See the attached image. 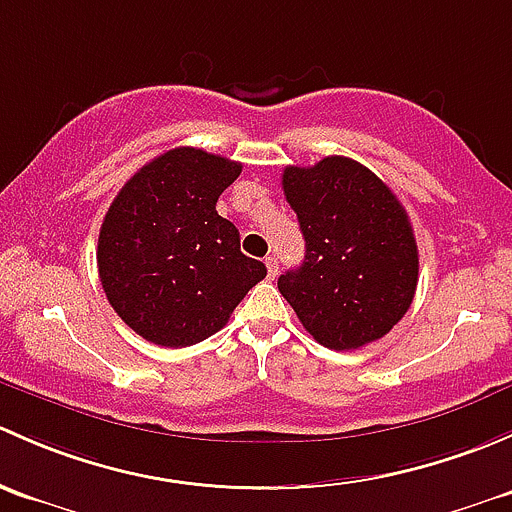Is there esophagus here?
I'll list each match as a JSON object with an SVG mask.
<instances>
[{
	"instance_id": "esophagus-1",
	"label": "esophagus",
	"mask_w": 512,
	"mask_h": 512,
	"mask_svg": "<svg viewBox=\"0 0 512 512\" xmlns=\"http://www.w3.org/2000/svg\"><path fill=\"white\" fill-rule=\"evenodd\" d=\"M266 268H268V278H276L278 276V258L266 256Z\"/></svg>"
}]
</instances>
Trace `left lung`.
Masks as SVG:
<instances>
[{"mask_svg":"<svg viewBox=\"0 0 512 512\" xmlns=\"http://www.w3.org/2000/svg\"><path fill=\"white\" fill-rule=\"evenodd\" d=\"M283 194L300 221L305 258L278 291L315 340L360 350L404 318L419 281V251L402 202L350 157L286 167Z\"/></svg>","mask_w":512,"mask_h":512,"instance_id":"1","label":"left lung"}]
</instances>
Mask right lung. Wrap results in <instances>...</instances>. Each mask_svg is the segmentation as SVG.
Here are the masks:
<instances>
[{"mask_svg":"<svg viewBox=\"0 0 512 512\" xmlns=\"http://www.w3.org/2000/svg\"><path fill=\"white\" fill-rule=\"evenodd\" d=\"M241 165L197 147L162 152L125 182L98 236L108 303L147 342L187 347L229 323L266 266L241 254L239 229L217 214Z\"/></svg>","mask_w":512,"mask_h":512,"instance_id":"1","label":"right lung"}]
</instances>
